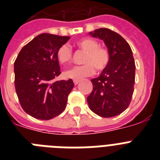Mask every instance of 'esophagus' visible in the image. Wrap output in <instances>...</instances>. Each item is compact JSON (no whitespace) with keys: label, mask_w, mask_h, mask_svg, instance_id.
I'll list each match as a JSON object with an SVG mask.
<instances>
[{"label":"esophagus","mask_w":160,"mask_h":160,"mask_svg":"<svg viewBox=\"0 0 160 160\" xmlns=\"http://www.w3.org/2000/svg\"><path fill=\"white\" fill-rule=\"evenodd\" d=\"M79 82H80V80H73V83H74V85H78Z\"/></svg>","instance_id":"1"}]
</instances>
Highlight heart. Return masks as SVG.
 <instances>
[{"label":"heart","mask_w":160,"mask_h":160,"mask_svg":"<svg viewBox=\"0 0 160 160\" xmlns=\"http://www.w3.org/2000/svg\"><path fill=\"white\" fill-rule=\"evenodd\" d=\"M76 46L86 52L82 66H78L66 70L65 77L67 78L80 80L85 77L92 75L95 68L98 71L105 70L110 62V53L106 48L99 46L98 42L92 38H85L76 42ZM57 58L61 64L70 62L72 59V50L67 45H62L57 51Z\"/></svg>","instance_id":"obj_1"}]
</instances>
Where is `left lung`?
Returning a JSON list of instances; mask_svg holds the SVG:
<instances>
[{
  "mask_svg": "<svg viewBox=\"0 0 160 160\" xmlns=\"http://www.w3.org/2000/svg\"><path fill=\"white\" fill-rule=\"evenodd\" d=\"M105 43L110 62L99 77L93 78V90L87 97L91 111L103 118L123 112L129 106L134 92L135 64L129 44L121 35L106 28L89 32Z\"/></svg>",
  "mask_w": 160,
  "mask_h": 160,
  "instance_id": "left-lung-1",
  "label": "left lung"
}]
</instances>
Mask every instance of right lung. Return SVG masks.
Segmentation results:
<instances>
[{
	"mask_svg": "<svg viewBox=\"0 0 160 160\" xmlns=\"http://www.w3.org/2000/svg\"><path fill=\"white\" fill-rule=\"evenodd\" d=\"M70 38L42 33L18 53L14 62L16 93L24 111L33 118L51 119L66 108L73 80L54 79L61 73L58 49Z\"/></svg>",
	"mask_w": 160,
	"mask_h": 160,
	"instance_id": "add662e5",
	"label": "right lung"
}]
</instances>
